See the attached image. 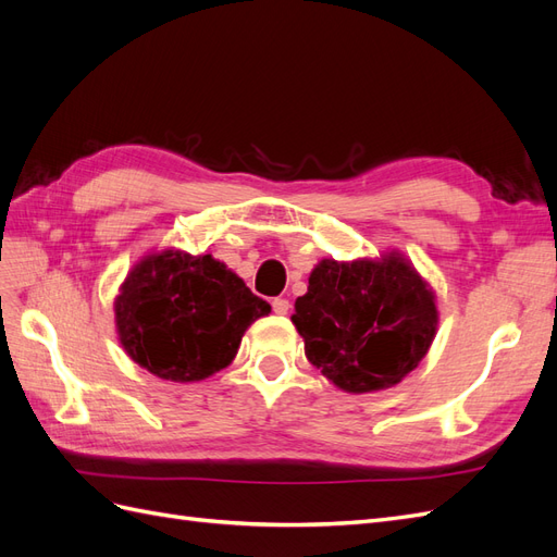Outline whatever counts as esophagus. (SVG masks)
<instances>
[{"mask_svg":"<svg viewBox=\"0 0 557 557\" xmlns=\"http://www.w3.org/2000/svg\"><path fill=\"white\" fill-rule=\"evenodd\" d=\"M272 309H274V313L285 315V313L290 311V301L285 299V297H274V299H272Z\"/></svg>","mask_w":557,"mask_h":557,"instance_id":"obj_1","label":"esophagus"}]
</instances>
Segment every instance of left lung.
<instances>
[{
  "label": "left lung",
  "instance_id": "8db88e82",
  "mask_svg": "<svg viewBox=\"0 0 557 557\" xmlns=\"http://www.w3.org/2000/svg\"><path fill=\"white\" fill-rule=\"evenodd\" d=\"M428 283L401 258L383 262L323 260L293 323L309 362L346 393L399 383L418 367L436 332Z\"/></svg>",
  "mask_w": 557,
  "mask_h": 557
}]
</instances>
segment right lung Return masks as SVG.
I'll return each instance as SVG.
<instances>
[{
    "label": "right lung",
    "mask_w": 557,
    "mask_h": 557,
    "mask_svg": "<svg viewBox=\"0 0 557 557\" xmlns=\"http://www.w3.org/2000/svg\"><path fill=\"white\" fill-rule=\"evenodd\" d=\"M272 307L211 256L164 250L132 269L115 299L127 356L166 381H201L237 356L252 320Z\"/></svg>",
    "instance_id": "right-lung-1"
}]
</instances>
